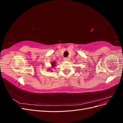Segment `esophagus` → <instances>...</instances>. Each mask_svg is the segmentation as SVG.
<instances>
[{
	"instance_id": "esophagus-1",
	"label": "esophagus",
	"mask_w": 123,
	"mask_h": 123,
	"mask_svg": "<svg viewBox=\"0 0 123 123\" xmlns=\"http://www.w3.org/2000/svg\"><path fill=\"white\" fill-rule=\"evenodd\" d=\"M68 60H69V59L67 57H64V61H68Z\"/></svg>"
}]
</instances>
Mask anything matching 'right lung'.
<instances>
[{"mask_svg":"<svg viewBox=\"0 0 123 123\" xmlns=\"http://www.w3.org/2000/svg\"><path fill=\"white\" fill-rule=\"evenodd\" d=\"M51 65H52V67L53 68V67H54L56 65H55V62H51Z\"/></svg>","mask_w":123,"mask_h":123,"instance_id":"obj_1","label":"right lung"}]
</instances>
